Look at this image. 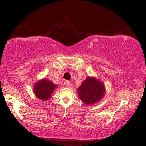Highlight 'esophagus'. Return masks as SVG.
Masks as SVG:
<instances>
[{"label":"esophagus","instance_id":"34e87169","mask_svg":"<svg viewBox=\"0 0 146 146\" xmlns=\"http://www.w3.org/2000/svg\"><path fill=\"white\" fill-rule=\"evenodd\" d=\"M70 84H71V82H70L69 81H67V80H66V81L64 82V85L66 87H69Z\"/></svg>","mask_w":146,"mask_h":146}]
</instances>
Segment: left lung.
<instances>
[{
	"mask_svg": "<svg viewBox=\"0 0 146 146\" xmlns=\"http://www.w3.org/2000/svg\"><path fill=\"white\" fill-rule=\"evenodd\" d=\"M78 93L85 104L93 105L103 98L105 87L104 84L96 78L88 77L78 88Z\"/></svg>",
	"mask_w": 146,
	"mask_h": 146,
	"instance_id": "left-lung-1",
	"label": "left lung"
}]
</instances>
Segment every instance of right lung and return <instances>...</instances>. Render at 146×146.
I'll use <instances>...</instances> for the list:
<instances>
[{"label":"right lung","mask_w":146,"mask_h":146,"mask_svg":"<svg viewBox=\"0 0 146 146\" xmlns=\"http://www.w3.org/2000/svg\"><path fill=\"white\" fill-rule=\"evenodd\" d=\"M57 85L52 83L46 79L40 80L35 84L33 86V92L35 95L40 100H46L51 97L53 90L56 89Z\"/></svg>","instance_id":"obj_1"}]
</instances>
